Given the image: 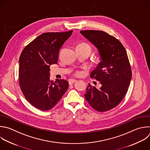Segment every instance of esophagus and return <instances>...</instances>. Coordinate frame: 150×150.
Segmentation results:
<instances>
[{"label":"esophagus","mask_w":150,"mask_h":150,"mask_svg":"<svg viewBox=\"0 0 150 150\" xmlns=\"http://www.w3.org/2000/svg\"><path fill=\"white\" fill-rule=\"evenodd\" d=\"M76 81V80H75V79H70V80H69L68 82H69V85H72V84H73L74 83H75Z\"/></svg>","instance_id":"obj_1"}]
</instances>
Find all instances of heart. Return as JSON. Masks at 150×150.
Returning <instances> with one entry per match:
<instances>
[{"label":"heart","mask_w":150,"mask_h":150,"mask_svg":"<svg viewBox=\"0 0 150 150\" xmlns=\"http://www.w3.org/2000/svg\"><path fill=\"white\" fill-rule=\"evenodd\" d=\"M76 48H79V49H81L83 50H85V51H86L88 52H89L90 53L91 52V46L89 45H88L86 43H81L79 45H77Z\"/></svg>","instance_id":"heart-1"}]
</instances>
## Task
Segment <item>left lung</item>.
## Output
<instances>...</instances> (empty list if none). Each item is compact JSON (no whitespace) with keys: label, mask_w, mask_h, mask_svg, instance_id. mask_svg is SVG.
I'll return each instance as SVG.
<instances>
[{"label":"left lung","mask_w":150,"mask_h":150,"mask_svg":"<svg viewBox=\"0 0 150 150\" xmlns=\"http://www.w3.org/2000/svg\"><path fill=\"white\" fill-rule=\"evenodd\" d=\"M80 33L97 49L101 62L90 77L100 82L96 88L88 83L84 96L89 104L99 112L118 105L128 91L132 72L125 49L115 38L101 30Z\"/></svg>","instance_id":"8db88e82"}]
</instances>
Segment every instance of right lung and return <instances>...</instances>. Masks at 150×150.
Segmentation results:
<instances>
[{
    "mask_svg": "<svg viewBox=\"0 0 150 150\" xmlns=\"http://www.w3.org/2000/svg\"><path fill=\"white\" fill-rule=\"evenodd\" d=\"M72 32L42 33L21 53L19 85L27 100L40 110L53 108L68 89V81L50 80L49 67L58 63L60 49Z\"/></svg>",
    "mask_w": 150,
    "mask_h": 150,
    "instance_id": "1",
    "label": "right lung"
}]
</instances>
